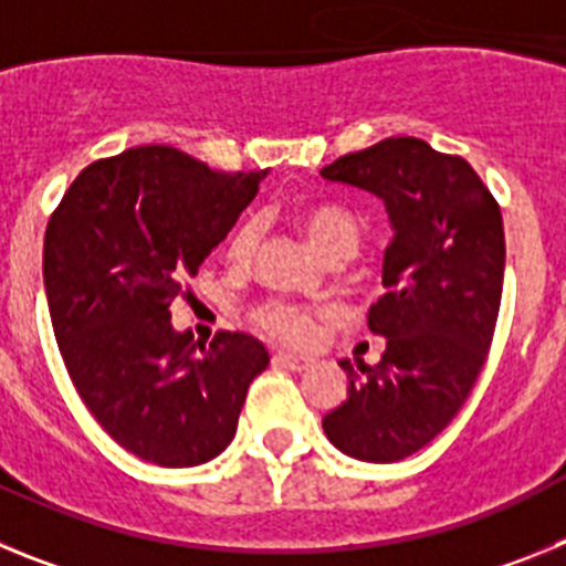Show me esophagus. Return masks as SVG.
I'll list each match as a JSON object with an SVG mask.
<instances>
[{
    "label": "esophagus",
    "instance_id": "esophagus-1",
    "mask_svg": "<svg viewBox=\"0 0 566 566\" xmlns=\"http://www.w3.org/2000/svg\"><path fill=\"white\" fill-rule=\"evenodd\" d=\"M312 363L314 359L303 357V354H292V352L274 354V365H283V368H289V371H303V368H308Z\"/></svg>",
    "mask_w": 566,
    "mask_h": 566
}]
</instances>
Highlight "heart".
Masks as SVG:
<instances>
[{
	"mask_svg": "<svg viewBox=\"0 0 566 566\" xmlns=\"http://www.w3.org/2000/svg\"><path fill=\"white\" fill-rule=\"evenodd\" d=\"M297 227L303 229V234L308 238L314 249L319 254L343 252V249L359 247V221L354 218L348 209L332 207V203H317V207H306L297 212ZM260 240V223L254 218H247L234 227V232L229 234L227 243V258L238 266L249 263L258 249ZM254 323L272 337L283 339V343H306L314 334V312L303 306H294L286 300H269L254 312Z\"/></svg>",
	"mask_w": 566,
	"mask_h": 566,
	"instance_id": "obj_1",
	"label": "heart"
}]
</instances>
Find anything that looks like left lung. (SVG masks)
<instances>
[{"instance_id":"obj_1","label":"left lung","mask_w":566,"mask_h":566,"mask_svg":"<svg viewBox=\"0 0 566 566\" xmlns=\"http://www.w3.org/2000/svg\"><path fill=\"white\" fill-rule=\"evenodd\" d=\"M319 175L377 195L394 232L382 258L388 292L368 312L382 359H339L348 397L323 431L348 457L399 462L448 428L488 359L504 283L502 212L464 158L408 135L343 155Z\"/></svg>"}]
</instances>
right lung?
I'll return each instance as SVG.
<instances>
[{
    "instance_id": "add662e5",
    "label": "right lung",
    "mask_w": 566,
    "mask_h": 566,
    "mask_svg": "<svg viewBox=\"0 0 566 566\" xmlns=\"http://www.w3.org/2000/svg\"><path fill=\"white\" fill-rule=\"evenodd\" d=\"M266 172L133 147L82 169L50 218L42 272L59 352L87 411L144 462L195 468L227 451L269 365L252 334L221 332L203 348L169 319Z\"/></svg>"
}]
</instances>
